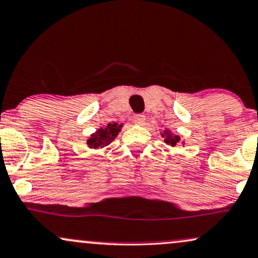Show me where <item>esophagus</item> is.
Returning <instances> with one entry per match:
<instances>
[{"mask_svg": "<svg viewBox=\"0 0 258 258\" xmlns=\"http://www.w3.org/2000/svg\"><path fill=\"white\" fill-rule=\"evenodd\" d=\"M134 121H135V122L137 123V124H144V122H146V116L142 115V114L135 115Z\"/></svg>", "mask_w": 258, "mask_h": 258, "instance_id": "esophagus-1", "label": "esophagus"}]
</instances>
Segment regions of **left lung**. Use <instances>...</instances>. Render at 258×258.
Wrapping results in <instances>:
<instances>
[{"mask_svg":"<svg viewBox=\"0 0 258 258\" xmlns=\"http://www.w3.org/2000/svg\"><path fill=\"white\" fill-rule=\"evenodd\" d=\"M164 138H165V140H164V142H165L166 144H169V146H171V147H175L176 146V144H179L180 143V136H176V135H172L170 131H169V130H165V132H164L163 135Z\"/></svg>","mask_w":258,"mask_h":258,"instance_id":"1","label":"left lung"}]
</instances>
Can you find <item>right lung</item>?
Here are the masks:
<instances>
[{
  "instance_id": "right-lung-1",
  "label": "right lung",
  "mask_w": 258,
  "mask_h": 258,
  "mask_svg": "<svg viewBox=\"0 0 258 258\" xmlns=\"http://www.w3.org/2000/svg\"><path fill=\"white\" fill-rule=\"evenodd\" d=\"M121 127H122V124H117L116 122L107 123V126L100 127V128H98L97 132L90 136L89 140L87 141L88 147L92 149H99L109 146V144L115 140V137L118 135V132L121 131Z\"/></svg>"
}]
</instances>
